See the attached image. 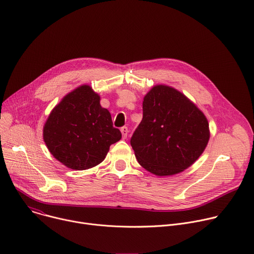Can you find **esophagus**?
<instances>
[{"label": "esophagus", "instance_id": "esophagus-1", "mask_svg": "<svg viewBox=\"0 0 254 254\" xmlns=\"http://www.w3.org/2000/svg\"><path fill=\"white\" fill-rule=\"evenodd\" d=\"M121 131H122V134H123V138H127V134H128V129L127 127H121Z\"/></svg>", "mask_w": 254, "mask_h": 254}]
</instances>
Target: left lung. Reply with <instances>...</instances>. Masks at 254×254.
<instances>
[{"label":"left lung","mask_w":254,"mask_h":254,"mask_svg":"<svg viewBox=\"0 0 254 254\" xmlns=\"http://www.w3.org/2000/svg\"><path fill=\"white\" fill-rule=\"evenodd\" d=\"M210 138L208 120L184 93L154 85L142 101V120L130 144L138 164L150 173L167 177L191 167Z\"/></svg>","instance_id":"8db88e82"}]
</instances>
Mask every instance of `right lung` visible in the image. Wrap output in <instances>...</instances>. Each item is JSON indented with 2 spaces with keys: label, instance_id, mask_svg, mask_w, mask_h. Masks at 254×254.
<instances>
[{
  "label": "right lung",
  "instance_id": "right-lung-1",
  "mask_svg": "<svg viewBox=\"0 0 254 254\" xmlns=\"http://www.w3.org/2000/svg\"><path fill=\"white\" fill-rule=\"evenodd\" d=\"M122 138L100 95L88 84L68 92L54 106L43 127L50 154L65 167L82 171L100 164Z\"/></svg>",
  "mask_w": 254,
  "mask_h": 254
}]
</instances>
